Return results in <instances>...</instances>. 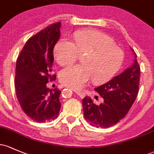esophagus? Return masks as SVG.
Masks as SVG:
<instances>
[{
  "label": "esophagus",
  "mask_w": 154,
  "mask_h": 154,
  "mask_svg": "<svg viewBox=\"0 0 154 154\" xmlns=\"http://www.w3.org/2000/svg\"><path fill=\"white\" fill-rule=\"evenodd\" d=\"M74 92H75V94H77V95L80 96V98H84V97H85V93L82 92V91H76L75 90V91H74Z\"/></svg>",
  "instance_id": "esophagus-1"
}]
</instances>
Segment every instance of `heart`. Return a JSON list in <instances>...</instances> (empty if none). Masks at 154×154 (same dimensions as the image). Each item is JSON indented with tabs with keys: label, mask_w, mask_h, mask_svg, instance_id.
<instances>
[{
	"label": "heart",
	"mask_w": 154,
	"mask_h": 154,
	"mask_svg": "<svg viewBox=\"0 0 154 154\" xmlns=\"http://www.w3.org/2000/svg\"><path fill=\"white\" fill-rule=\"evenodd\" d=\"M74 43L60 38L53 49L54 58L61 66L74 63L79 54H85L82 65L72 66L60 72V80L64 85L80 90L91 78L94 83L105 82L121 67L124 52L106 33L95 29L80 30L74 33Z\"/></svg>",
	"instance_id": "obj_1"
}]
</instances>
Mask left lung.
Here are the masks:
<instances>
[{
    "mask_svg": "<svg viewBox=\"0 0 154 154\" xmlns=\"http://www.w3.org/2000/svg\"><path fill=\"white\" fill-rule=\"evenodd\" d=\"M134 55L132 65L107 83L96 88L103 98L99 104L88 96L82 99L84 117L92 126L108 128L118 123L127 114L134 104L139 90L140 68Z\"/></svg>",
    "mask_w": 154,
    "mask_h": 154,
    "instance_id": "left-lung-1",
    "label": "left lung"
}]
</instances>
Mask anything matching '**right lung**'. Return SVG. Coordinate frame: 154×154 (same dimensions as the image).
Masks as SVG:
<instances>
[{"label": "right lung", "instance_id": "right-lung-1", "mask_svg": "<svg viewBox=\"0 0 154 154\" xmlns=\"http://www.w3.org/2000/svg\"><path fill=\"white\" fill-rule=\"evenodd\" d=\"M60 23H55L30 37L25 43L16 63L14 87L22 109L36 122L58 118L61 91L47 87L52 75L53 49L60 36Z\"/></svg>", "mask_w": 154, "mask_h": 154}]
</instances>
